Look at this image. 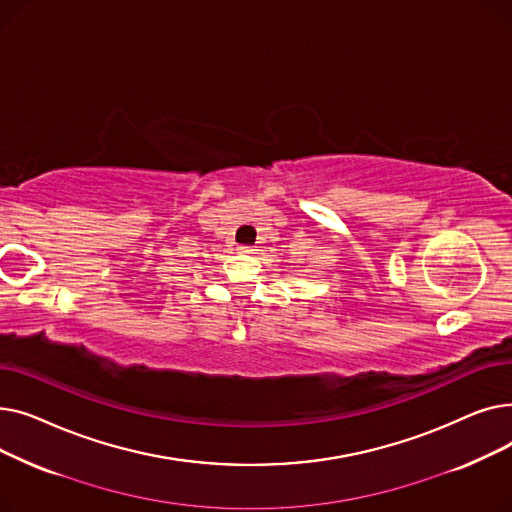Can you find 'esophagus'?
<instances>
[{
  "label": "esophagus",
  "instance_id": "esophagus-1",
  "mask_svg": "<svg viewBox=\"0 0 512 512\" xmlns=\"http://www.w3.org/2000/svg\"><path fill=\"white\" fill-rule=\"evenodd\" d=\"M238 251H240V253H253V247H245V245H242V247H238Z\"/></svg>",
  "mask_w": 512,
  "mask_h": 512
}]
</instances>
